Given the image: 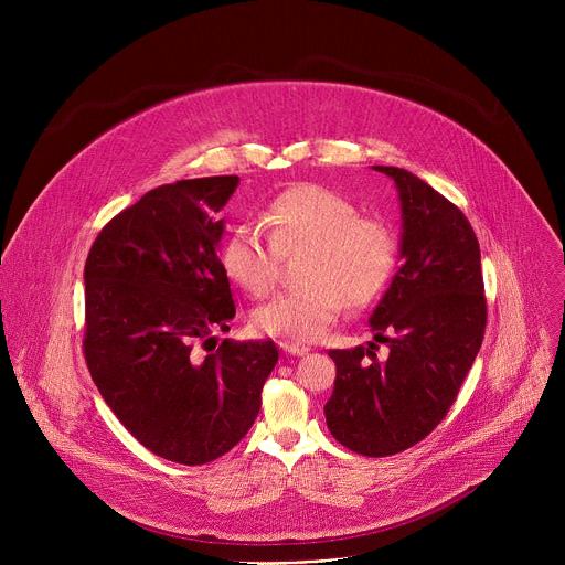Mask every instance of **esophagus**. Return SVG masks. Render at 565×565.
<instances>
[{"mask_svg":"<svg viewBox=\"0 0 565 565\" xmlns=\"http://www.w3.org/2000/svg\"><path fill=\"white\" fill-rule=\"evenodd\" d=\"M288 355H306L310 349L303 347V344H295V342H281L279 344Z\"/></svg>","mask_w":565,"mask_h":565,"instance_id":"34e87169","label":"esophagus"}]
</instances>
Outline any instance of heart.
<instances>
[{
  "label": "heart",
  "mask_w": 565,
  "mask_h": 565,
  "mask_svg": "<svg viewBox=\"0 0 565 565\" xmlns=\"http://www.w3.org/2000/svg\"><path fill=\"white\" fill-rule=\"evenodd\" d=\"M264 221L266 238L255 225L234 227L221 248L223 270L253 297H266L279 281L281 253L308 246L299 290L259 306L253 327L273 338L310 344L324 338L347 306L366 308L386 288L397 264V238L391 225L324 185L299 183L277 194Z\"/></svg>",
  "instance_id": "1"
}]
</instances>
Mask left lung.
<instances>
[{
  "mask_svg": "<svg viewBox=\"0 0 565 565\" xmlns=\"http://www.w3.org/2000/svg\"><path fill=\"white\" fill-rule=\"evenodd\" d=\"M402 244L388 290L371 315L369 349L329 351L338 366L327 425L347 449L382 458L425 440L447 416L482 344L488 299L480 248L467 216L399 168ZM377 343L390 355L377 361Z\"/></svg>",
  "mask_w": 565,
  "mask_h": 565,
  "instance_id": "left-lung-1",
  "label": "left lung"
}]
</instances>
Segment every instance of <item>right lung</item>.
Here are the masks:
<instances>
[{"mask_svg": "<svg viewBox=\"0 0 565 565\" xmlns=\"http://www.w3.org/2000/svg\"><path fill=\"white\" fill-rule=\"evenodd\" d=\"M236 185L205 177L147 192L100 230L85 264L89 373L125 429L181 465L212 462L248 434L279 360L273 340L212 338L236 312L216 255V212Z\"/></svg>", "mask_w": 565, "mask_h": 565, "instance_id": "right-lung-1", "label": "right lung"}]
</instances>
